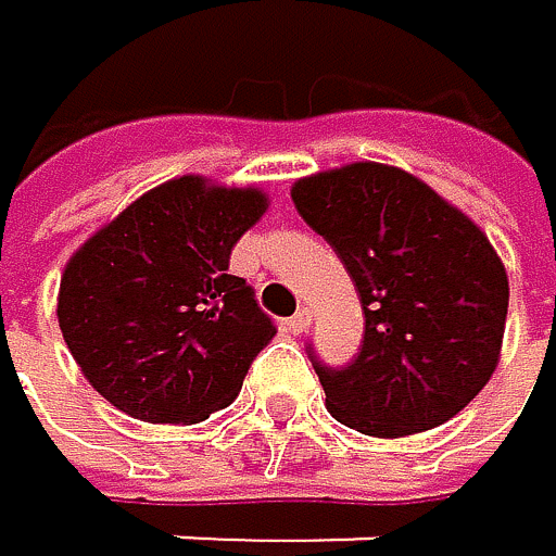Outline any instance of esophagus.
<instances>
[{
    "instance_id": "34e87169",
    "label": "esophagus",
    "mask_w": 556,
    "mask_h": 556,
    "mask_svg": "<svg viewBox=\"0 0 556 556\" xmlns=\"http://www.w3.org/2000/svg\"><path fill=\"white\" fill-rule=\"evenodd\" d=\"M309 324H313V313L309 309H300V313H293L290 319H287V327H290V333H306L309 330Z\"/></svg>"
}]
</instances>
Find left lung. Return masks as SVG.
Instances as JSON below:
<instances>
[{
	"label": "left lung",
	"instance_id": "1",
	"mask_svg": "<svg viewBox=\"0 0 556 556\" xmlns=\"http://www.w3.org/2000/svg\"><path fill=\"white\" fill-rule=\"evenodd\" d=\"M290 197L337 250L363 306L350 367L313 363L330 417L383 440L457 417L494 377L507 327V269L486 232L383 163L303 176Z\"/></svg>",
	"mask_w": 556,
	"mask_h": 556
}]
</instances>
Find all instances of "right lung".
I'll use <instances>...</instances> for the list:
<instances>
[{"mask_svg": "<svg viewBox=\"0 0 556 556\" xmlns=\"http://www.w3.org/2000/svg\"><path fill=\"white\" fill-rule=\"evenodd\" d=\"M256 186L176 176L70 256L59 330L89 387L146 424H200L237 400L276 337L229 253L266 213Z\"/></svg>", "mask_w": 556, "mask_h": 556, "instance_id": "right-lung-1", "label": "right lung"}]
</instances>
